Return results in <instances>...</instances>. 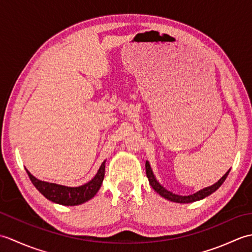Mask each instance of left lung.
<instances>
[{
  "mask_svg": "<svg viewBox=\"0 0 252 252\" xmlns=\"http://www.w3.org/2000/svg\"><path fill=\"white\" fill-rule=\"evenodd\" d=\"M145 168H146V175H147V178H148L149 184L152 185L153 189H154L155 190H156L160 196L164 197L165 199L171 200V201H174V202H180V203L194 202V201H197V200L203 199V198H205V197H207V196H209V195H211L212 192H215V191L219 189V187H220V186L223 184V182L225 181V179L227 178V175H228V173H229V170H228L227 172H226L225 174H224V175L222 176V178L217 182L216 184H213V185L209 186V187H206V189H201V190H199V191H197L196 194H194V195L182 197V196H178V195H175V194H172V192L167 190V189H164V187H162L161 185H160V184L158 183L157 180L155 179V176H154V174H153V171H152V169H151V165H149L148 161H146V163H145Z\"/></svg>",
  "mask_w": 252,
  "mask_h": 252,
  "instance_id": "1",
  "label": "left lung"
}]
</instances>
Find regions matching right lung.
<instances>
[{
  "label": "right lung",
  "instance_id": "right-lung-1",
  "mask_svg": "<svg viewBox=\"0 0 252 252\" xmlns=\"http://www.w3.org/2000/svg\"><path fill=\"white\" fill-rule=\"evenodd\" d=\"M26 171L32 184L47 199L63 206H77L93 198L100 189L105 176V161L101 163L97 173L89 183L79 187H67L54 183H47V182L34 178L28 170Z\"/></svg>",
  "mask_w": 252,
  "mask_h": 252
}]
</instances>
